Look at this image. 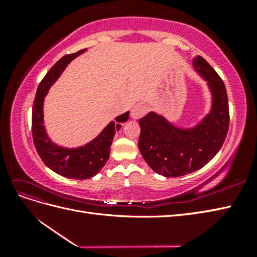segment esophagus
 <instances>
[{"mask_svg": "<svg viewBox=\"0 0 257 257\" xmlns=\"http://www.w3.org/2000/svg\"><path fill=\"white\" fill-rule=\"evenodd\" d=\"M147 112V107L145 105H136L133 109H132V113H130V116H132L133 119H139L141 117L145 116V113Z\"/></svg>", "mask_w": 257, "mask_h": 257, "instance_id": "1", "label": "esophagus"}]
</instances>
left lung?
Listing matches in <instances>:
<instances>
[{
    "instance_id": "left-lung-1",
    "label": "left lung",
    "mask_w": 257,
    "mask_h": 257,
    "mask_svg": "<svg viewBox=\"0 0 257 257\" xmlns=\"http://www.w3.org/2000/svg\"><path fill=\"white\" fill-rule=\"evenodd\" d=\"M193 67L207 83L212 96L211 110L199 123L181 128L155 111L139 120L141 155L152 170L167 178L204 167L219 152L227 135L230 113L224 83L201 56L193 58Z\"/></svg>"
}]
</instances>
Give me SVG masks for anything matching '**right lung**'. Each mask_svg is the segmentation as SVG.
Here are the masks:
<instances>
[{"mask_svg":"<svg viewBox=\"0 0 257 257\" xmlns=\"http://www.w3.org/2000/svg\"><path fill=\"white\" fill-rule=\"evenodd\" d=\"M84 52L86 50L65 55L48 70L38 85L32 111V135L38 156L54 172L76 180L92 178L101 170L109 159L114 134L121 128V123L129 119V111L120 114L114 119L116 121L109 122L95 139L78 148H65L54 144L48 137L43 113L45 96L67 65Z\"/></svg>","mask_w":257,"mask_h":257,"instance_id":"1","label":"right lung"}]
</instances>
